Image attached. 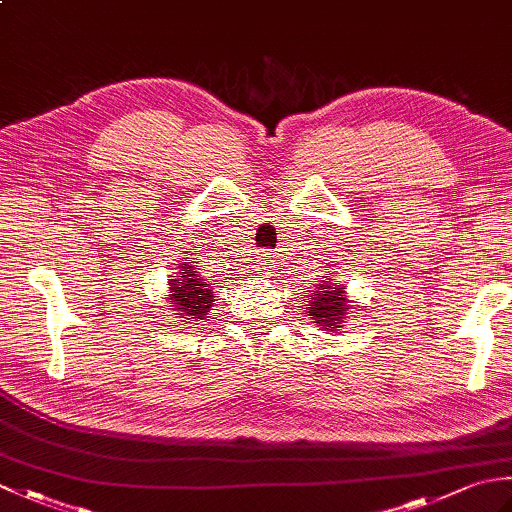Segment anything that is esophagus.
Here are the masks:
<instances>
[{
  "instance_id": "obj_1",
  "label": "esophagus",
  "mask_w": 512,
  "mask_h": 512,
  "mask_svg": "<svg viewBox=\"0 0 512 512\" xmlns=\"http://www.w3.org/2000/svg\"><path fill=\"white\" fill-rule=\"evenodd\" d=\"M253 270H257V275H268L273 270V257H270V253H257Z\"/></svg>"
}]
</instances>
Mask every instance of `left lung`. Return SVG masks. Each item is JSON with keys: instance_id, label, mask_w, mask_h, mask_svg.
<instances>
[{"instance_id": "1", "label": "left lung", "mask_w": 512, "mask_h": 512, "mask_svg": "<svg viewBox=\"0 0 512 512\" xmlns=\"http://www.w3.org/2000/svg\"><path fill=\"white\" fill-rule=\"evenodd\" d=\"M310 295V319H314V323L325 325V330L341 328L339 323H343L347 310H350L345 301V288L317 284L314 290H310Z\"/></svg>"}]
</instances>
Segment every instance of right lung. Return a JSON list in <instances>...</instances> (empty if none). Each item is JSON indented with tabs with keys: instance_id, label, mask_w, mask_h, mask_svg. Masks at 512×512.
Here are the masks:
<instances>
[{
	"instance_id": "1",
	"label": "right lung",
	"mask_w": 512,
	"mask_h": 512,
	"mask_svg": "<svg viewBox=\"0 0 512 512\" xmlns=\"http://www.w3.org/2000/svg\"><path fill=\"white\" fill-rule=\"evenodd\" d=\"M180 273L173 275L178 279H169L173 301L171 310H178L182 314L180 319H202L204 314H209L213 306V284H209L202 275H198L193 262L189 257H184V262L178 266Z\"/></svg>"
}]
</instances>
